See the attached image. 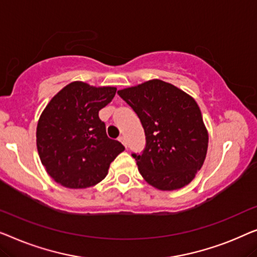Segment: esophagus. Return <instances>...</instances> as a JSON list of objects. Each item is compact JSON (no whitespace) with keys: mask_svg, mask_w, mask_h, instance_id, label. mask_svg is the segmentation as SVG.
Wrapping results in <instances>:
<instances>
[{"mask_svg":"<svg viewBox=\"0 0 257 257\" xmlns=\"http://www.w3.org/2000/svg\"><path fill=\"white\" fill-rule=\"evenodd\" d=\"M118 141H120V142L123 144L124 147H127V141H125V137L124 136H120L118 137Z\"/></svg>","mask_w":257,"mask_h":257,"instance_id":"34e87169","label":"esophagus"}]
</instances>
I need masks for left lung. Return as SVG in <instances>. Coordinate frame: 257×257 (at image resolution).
Returning <instances> with one entry per match:
<instances>
[{"mask_svg": "<svg viewBox=\"0 0 257 257\" xmlns=\"http://www.w3.org/2000/svg\"><path fill=\"white\" fill-rule=\"evenodd\" d=\"M117 94L137 114L146 134L142 154H132L146 182L162 191L182 189L192 182L208 147L196 100L158 79Z\"/></svg>", "mask_w": 257, "mask_h": 257, "instance_id": "8db88e82", "label": "left lung"}]
</instances>
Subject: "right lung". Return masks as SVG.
Masks as SVG:
<instances>
[{"mask_svg":"<svg viewBox=\"0 0 257 257\" xmlns=\"http://www.w3.org/2000/svg\"><path fill=\"white\" fill-rule=\"evenodd\" d=\"M115 87L74 81L58 92L37 124V150L46 172L68 189L100 183L124 147L106 134L99 110L113 100Z\"/></svg>","mask_w":257,"mask_h":257,"instance_id":"add662e5","label":"right lung"}]
</instances>
